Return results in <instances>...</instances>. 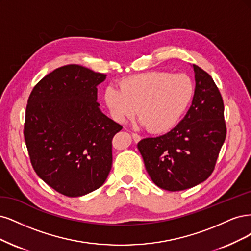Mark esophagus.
Segmentation results:
<instances>
[{"label":"esophagus","instance_id":"1","mask_svg":"<svg viewBox=\"0 0 251 251\" xmlns=\"http://www.w3.org/2000/svg\"><path fill=\"white\" fill-rule=\"evenodd\" d=\"M132 139H133V141L135 142V143H137V142H140L141 141V135L140 134H137V133H135V132H132Z\"/></svg>","mask_w":251,"mask_h":251}]
</instances>
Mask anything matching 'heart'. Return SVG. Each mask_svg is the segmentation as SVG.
<instances>
[{
  "instance_id": "heart-1",
  "label": "heart",
  "mask_w": 251,
  "mask_h": 251,
  "mask_svg": "<svg viewBox=\"0 0 251 251\" xmlns=\"http://www.w3.org/2000/svg\"><path fill=\"white\" fill-rule=\"evenodd\" d=\"M193 96L194 84L189 76L151 71L122 79L119 87L108 85L104 101L117 122L125 123L137 110L148 131L163 133L179 122Z\"/></svg>"
}]
</instances>
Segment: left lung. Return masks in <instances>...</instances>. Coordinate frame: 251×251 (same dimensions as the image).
Segmentation results:
<instances>
[{"instance_id":"left-lung-1","label":"left lung","mask_w":251,"mask_h":251,"mask_svg":"<svg viewBox=\"0 0 251 251\" xmlns=\"http://www.w3.org/2000/svg\"><path fill=\"white\" fill-rule=\"evenodd\" d=\"M195 93L187 115L171 131L137 144L152 181L167 191H182L206 180L226 137L224 104L205 71L193 64Z\"/></svg>"}]
</instances>
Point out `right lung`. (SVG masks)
I'll list each match as a JSON object with an SVG mask.
<instances>
[{
    "label": "right lung",
    "instance_id": "obj_1",
    "mask_svg": "<svg viewBox=\"0 0 251 251\" xmlns=\"http://www.w3.org/2000/svg\"><path fill=\"white\" fill-rule=\"evenodd\" d=\"M106 75L68 64L32 90L24 136L31 165L48 185L68 197L91 193L106 180L112 139L122 125L102 114L97 85Z\"/></svg>",
    "mask_w": 251,
    "mask_h": 251
}]
</instances>
